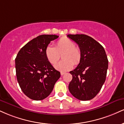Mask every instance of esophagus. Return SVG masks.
Masks as SVG:
<instances>
[{
	"label": "esophagus",
	"mask_w": 124,
	"mask_h": 124,
	"mask_svg": "<svg viewBox=\"0 0 124 124\" xmlns=\"http://www.w3.org/2000/svg\"><path fill=\"white\" fill-rule=\"evenodd\" d=\"M65 74V72H61V76H63V75H64V74Z\"/></svg>",
	"instance_id": "1"
}]
</instances>
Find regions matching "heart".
<instances>
[{
	"instance_id": "heart-1",
	"label": "heart",
	"mask_w": 124,
	"mask_h": 124,
	"mask_svg": "<svg viewBox=\"0 0 124 124\" xmlns=\"http://www.w3.org/2000/svg\"><path fill=\"white\" fill-rule=\"evenodd\" d=\"M62 61L55 65V68L61 71L70 70L74 64L78 65L81 62L82 53L81 49L75 46L73 41L67 38H62L56 42L55 47L49 44L45 49V55L51 64L54 65L59 59V54L62 53Z\"/></svg>"
}]
</instances>
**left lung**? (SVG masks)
I'll return each instance as SVG.
<instances>
[{
  "label": "left lung",
  "mask_w": 124,
  "mask_h": 124,
  "mask_svg": "<svg viewBox=\"0 0 124 124\" xmlns=\"http://www.w3.org/2000/svg\"><path fill=\"white\" fill-rule=\"evenodd\" d=\"M81 49L82 58L77 68L70 71L72 80L69 85L71 95L80 101H89L99 93L105 83L108 59L104 48L85 35H68Z\"/></svg>",
  "instance_id": "obj_1"
}]
</instances>
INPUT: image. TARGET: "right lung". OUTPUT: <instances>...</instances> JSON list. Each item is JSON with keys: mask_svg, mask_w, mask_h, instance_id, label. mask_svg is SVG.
I'll return each instance as SVG.
<instances>
[{"mask_svg": "<svg viewBox=\"0 0 124 124\" xmlns=\"http://www.w3.org/2000/svg\"><path fill=\"white\" fill-rule=\"evenodd\" d=\"M55 35H40L29 41L19 50L16 58L17 81L24 94L30 99L41 101L48 96L59 78L45 55V49Z\"/></svg>", "mask_w": 124, "mask_h": 124, "instance_id": "add662e5", "label": "right lung"}]
</instances>
